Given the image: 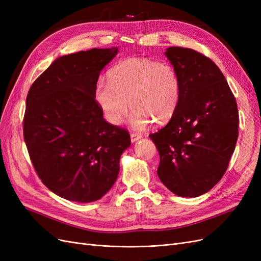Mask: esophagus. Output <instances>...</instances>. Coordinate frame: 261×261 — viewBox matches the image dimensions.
Returning <instances> with one entry per match:
<instances>
[{"label":"esophagus","mask_w":261,"mask_h":261,"mask_svg":"<svg viewBox=\"0 0 261 261\" xmlns=\"http://www.w3.org/2000/svg\"><path fill=\"white\" fill-rule=\"evenodd\" d=\"M140 138H141L140 134H137V133H132L130 134V141H132V143H136V141L139 140Z\"/></svg>","instance_id":"esophagus-1"}]
</instances>
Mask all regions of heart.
<instances>
[{
  "label": "heart",
  "instance_id": "heart-1",
  "mask_svg": "<svg viewBox=\"0 0 261 261\" xmlns=\"http://www.w3.org/2000/svg\"><path fill=\"white\" fill-rule=\"evenodd\" d=\"M108 83L99 81L93 98L106 120L121 125L134 110L130 125L143 130L155 121L164 123L174 115L180 85L176 70L168 63L129 58L108 72Z\"/></svg>",
  "mask_w": 261,
  "mask_h": 261
}]
</instances>
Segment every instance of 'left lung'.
Returning a JSON list of instances; mask_svg holds the SVG:
<instances>
[{"mask_svg":"<svg viewBox=\"0 0 261 261\" xmlns=\"http://www.w3.org/2000/svg\"><path fill=\"white\" fill-rule=\"evenodd\" d=\"M164 54L176 70L180 92L170 122L149 135L160 154L156 173L172 193L197 197L209 192L227 169L239 137L238 105L209 58L179 46Z\"/></svg>","mask_w":261,"mask_h":261,"instance_id":"left-lung-1","label":"left lung"}]
</instances>
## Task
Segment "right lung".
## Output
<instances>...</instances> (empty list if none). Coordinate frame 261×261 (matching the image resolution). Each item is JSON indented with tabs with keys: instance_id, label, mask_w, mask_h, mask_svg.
Wrapping results in <instances>:
<instances>
[{
	"instance_id": "obj_1",
	"label": "right lung",
	"mask_w": 261,
	"mask_h": 261,
	"mask_svg": "<svg viewBox=\"0 0 261 261\" xmlns=\"http://www.w3.org/2000/svg\"><path fill=\"white\" fill-rule=\"evenodd\" d=\"M118 49L63 55L31 85L23 138L39 178L67 200L91 202L117 178L128 132L109 124L93 98L100 72Z\"/></svg>"
}]
</instances>
